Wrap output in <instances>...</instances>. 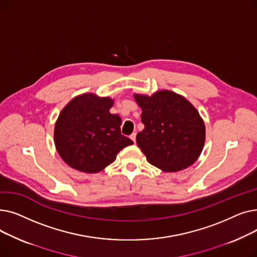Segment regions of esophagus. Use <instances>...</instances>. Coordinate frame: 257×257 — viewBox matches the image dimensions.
I'll use <instances>...</instances> for the list:
<instances>
[{"label": "esophagus", "mask_w": 257, "mask_h": 257, "mask_svg": "<svg viewBox=\"0 0 257 257\" xmlns=\"http://www.w3.org/2000/svg\"><path fill=\"white\" fill-rule=\"evenodd\" d=\"M130 139L133 141V143H136L137 142V133L133 132L131 136H130Z\"/></svg>", "instance_id": "1"}]
</instances>
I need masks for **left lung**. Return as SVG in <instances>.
<instances>
[{"mask_svg": "<svg viewBox=\"0 0 257 257\" xmlns=\"http://www.w3.org/2000/svg\"><path fill=\"white\" fill-rule=\"evenodd\" d=\"M134 99L145 125L137 143L147 160L164 172L192 166L205 143V125L196 108L171 90H159L151 97L136 93Z\"/></svg>", "mask_w": 257, "mask_h": 257, "instance_id": "obj_1", "label": "left lung"}]
</instances>
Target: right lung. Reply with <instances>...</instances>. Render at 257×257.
Masks as SVG:
<instances>
[{"label":"right lung","instance_id":"right-lung-1","mask_svg":"<svg viewBox=\"0 0 257 257\" xmlns=\"http://www.w3.org/2000/svg\"><path fill=\"white\" fill-rule=\"evenodd\" d=\"M112 105V99L88 92L65 105L56 120L54 142L66 165L83 173H98L133 144L121 136L119 115L109 112Z\"/></svg>","mask_w":257,"mask_h":257}]
</instances>
